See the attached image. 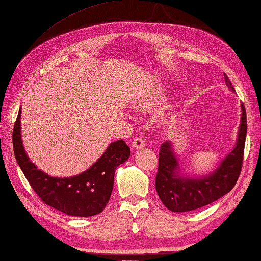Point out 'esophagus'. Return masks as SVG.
<instances>
[{
    "label": "esophagus",
    "instance_id": "1",
    "mask_svg": "<svg viewBox=\"0 0 261 261\" xmlns=\"http://www.w3.org/2000/svg\"><path fill=\"white\" fill-rule=\"evenodd\" d=\"M145 146H146V140L144 137H137V138H135L134 141H132V147L136 149L143 148Z\"/></svg>",
    "mask_w": 261,
    "mask_h": 261
}]
</instances>
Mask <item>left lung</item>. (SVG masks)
Instances as JSON below:
<instances>
[{"instance_id":"1","label":"left lung","mask_w":261,"mask_h":261,"mask_svg":"<svg viewBox=\"0 0 261 261\" xmlns=\"http://www.w3.org/2000/svg\"><path fill=\"white\" fill-rule=\"evenodd\" d=\"M225 82L235 92L233 84L225 74ZM242 115L238 132V140L220 164L202 177H189L181 172L172 144L167 140L159 153V170L155 188L160 200L172 212H188L205 206L230 192L238 181L243 163L244 144L246 138V113L241 105Z\"/></svg>"}]
</instances>
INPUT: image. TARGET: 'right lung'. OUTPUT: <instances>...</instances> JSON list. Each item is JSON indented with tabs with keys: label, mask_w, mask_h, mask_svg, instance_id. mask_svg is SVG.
Wrapping results in <instances>:
<instances>
[{
	"label": "right lung",
	"mask_w": 261,
	"mask_h": 261,
	"mask_svg": "<svg viewBox=\"0 0 261 261\" xmlns=\"http://www.w3.org/2000/svg\"><path fill=\"white\" fill-rule=\"evenodd\" d=\"M19 110L12 143L17 163L34 192L45 204L74 217H91L100 213L110 201L115 170L130 156L124 140L113 141L91 167L72 177H52L28 159L23 148Z\"/></svg>",
	"instance_id": "1"
}]
</instances>
